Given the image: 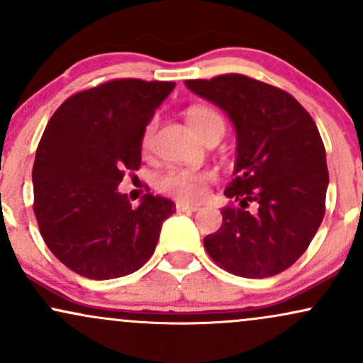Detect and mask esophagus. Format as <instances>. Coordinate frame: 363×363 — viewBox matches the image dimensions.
<instances>
[{"label":"esophagus","mask_w":363,"mask_h":363,"mask_svg":"<svg viewBox=\"0 0 363 363\" xmlns=\"http://www.w3.org/2000/svg\"><path fill=\"white\" fill-rule=\"evenodd\" d=\"M176 210L177 211H198L199 210V206H196V205H189V203H184V201H177L176 203Z\"/></svg>","instance_id":"34e87169"}]
</instances>
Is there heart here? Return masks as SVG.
Segmentation results:
<instances>
[{
    "label": "heart",
    "mask_w": 363,
    "mask_h": 363,
    "mask_svg": "<svg viewBox=\"0 0 363 363\" xmlns=\"http://www.w3.org/2000/svg\"><path fill=\"white\" fill-rule=\"evenodd\" d=\"M187 123L193 128V131L199 138L208 133H225V119L218 111L211 109L208 106H193L187 109ZM157 121L152 119L145 128L141 136V148L143 152L152 147L153 133H155ZM213 181V174L210 170H193V169H179L172 167L160 174L157 179V187L162 193L174 196L184 201H194L205 194L206 184Z\"/></svg>",
    "instance_id": "heart-1"
}]
</instances>
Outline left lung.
<instances>
[{
    "label": "left lung",
    "mask_w": 363,
    "mask_h": 363,
    "mask_svg": "<svg viewBox=\"0 0 363 363\" xmlns=\"http://www.w3.org/2000/svg\"><path fill=\"white\" fill-rule=\"evenodd\" d=\"M225 111L235 128L237 158L222 208L223 223L205 237L220 268L244 278L285 272L309 247L326 208V150L303 107L285 90L244 74L186 80ZM249 202L257 210L249 212Z\"/></svg>",
    "instance_id": "obj_1"
}]
</instances>
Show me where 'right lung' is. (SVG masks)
Wrapping results in <instances>:
<instances>
[{
	"instance_id": "add662e5",
	"label": "right lung",
	"mask_w": 363,
	"mask_h": 363,
	"mask_svg": "<svg viewBox=\"0 0 363 363\" xmlns=\"http://www.w3.org/2000/svg\"><path fill=\"white\" fill-rule=\"evenodd\" d=\"M174 82L112 80L66 99L37 147L32 182L40 235L54 256L91 280L135 273L176 211L152 193L131 206L118 186L141 165V136Z\"/></svg>"
}]
</instances>
